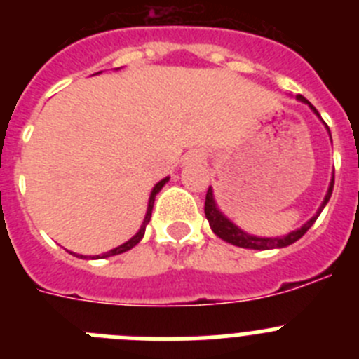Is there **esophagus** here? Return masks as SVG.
Listing matches in <instances>:
<instances>
[{"label": "esophagus", "mask_w": 359, "mask_h": 359, "mask_svg": "<svg viewBox=\"0 0 359 359\" xmlns=\"http://www.w3.org/2000/svg\"><path fill=\"white\" fill-rule=\"evenodd\" d=\"M203 161H205V154H203V152H199V151H192L185 156V163H190V165H192V163H203Z\"/></svg>", "instance_id": "obj_1"}]
</instances>
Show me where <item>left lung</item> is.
Masks as SVG:
<instances>
[{"label": "left lung", "instance_id": "obj_1", "mask_svg": "<svg viewBox=\"0 0 359 359\" xmlns=\"http://www.w3.org/2000/svg\"><path fill=\"white\" fill-rule=\"evenodd\" d=\"M297 100L307 104V106L311 107V111H313V113H315V115L320 118V113L315 109V106H311L309 100H306L302 95H297ZM325 129H327L329 136H331V131H329L327 123H325ZM332 187H334V176L331 177V183H329V189H327V192H325V198H323L322 205H320V208L316 210V214L313 215V217H311L307 223H304L300 228H297V230L290 231V233H286V236H280V237H257V236H252V233H248V231L241 230V228L237 226L236 223H231L230 219H228L226 215L221 212V208L217 207L212 187H208V190H207V199H205V215H207L208 224H210L212 231H214L215 236H217L219 239H223V241H226V243L233 244V246H239V248H250V250L286 248V246H290V244L297 243V241L300 239V237H302L311 226H313V223L316 221V217L320 215V212L323 210V207H325L329 199H331Z\"/></svg>", "mask_w": 359, "mask_h": 359}]
</instances>
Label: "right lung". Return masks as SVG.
<instances>
[{"label": "right lung", "instance_id": "add662e5", "mask_svg": "<svg viewBox=\"0 0 359 359\" xmlns=\"http://www.w3.org/2000/svg\"><path fill=\"white\" fill-rule=\"evenodd\" d=\"M100 73V72H98ZM169 182V176L167 177H163V180H161V182H158L156 185L152 187V190H151V196H149V203H147V212H145V217H144V221H142V226H140V230L136 231L135 236L131 237V239L129 241H126V243L123 244H120V246H116V248H113V250H109V252H106V253H102V255H79V253H73V255L75 257H84V259H104V257H111V255H120V253H123V252H128V250H131V248H135L136 244L140 243L142 241V237H144V233H145V228H147V224H149V221H151V214H152V207H154V198H156V194L158 192H160L161 189H163V185L165 183ZM72 253V252H69Z\"/></svg>", "mask_w": 359, "mask_h": 359}]
</instances>
